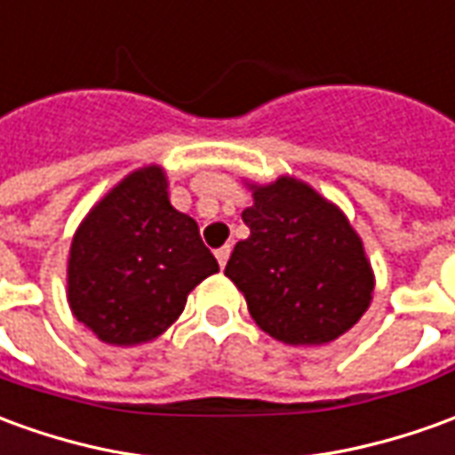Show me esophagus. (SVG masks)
I'll list each match as a JSON object with an SVG mask.
<instances>
[{
    "label": "esophagus",
    "mask_w": 455,
    "mask_h": 455,
    "mask_svg": "<svg viewBox=\"0 0 455 455\" xmlns=\"http://www.w3.org/2000/svg\"><path fill=\"white\" fill-rule=\"evenodd\" d=\"M228 253H231V246H221V249L217 251V260H219V266H221V268L227 266Z\"/></svg>",
    "instance_id": "obj_1"
}]
</instances>
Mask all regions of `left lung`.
<instances>
[{
	"mask_svg": "<svg viewBox=\"0 0 455 455\" xmlns=\"http://www.w3.org/2000/svg\"><path fill=\"white\" fill-rule=\"evenodd\" d=\"M243 209L249 238L238 241L227 275L251 317L285 345H325L345 335L371 303L374 273L357 231L310 184L278 177L251 184Z\"/></svg>",
	"mask_w": 455,
	"mask_h": 455,
	"instance_id": "left-lung-1",
	"label": "left lung"
}]
</instances>
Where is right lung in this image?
Wrapping results in <instances>:
<instances>
[{
	"label": "right lung",
	"instance_id": "1",
	"mask_svg": "<svg viewBox=\"0 0 455 455\" xmlns=\"http://www.w3.org/2000/svg\"><path fill=\"white\" fill-rule=\"evenodd\" d=\"M217 271L195 219L170 204L164 170L150 164L81 221L68 256V305L98 339L132 347L160 338L187 295Z\"/></svg>",
	"mask_w": 455,
	"mask_h": 455
}]
</instances>
